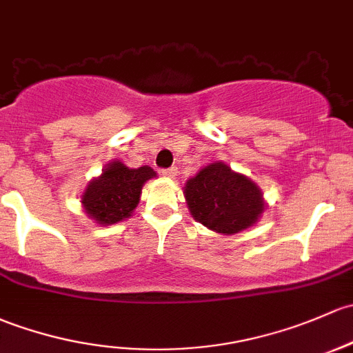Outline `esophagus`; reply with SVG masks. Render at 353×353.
Masks as SVG:
<instances>
[{
	"label": "esophagus",
	"instance_id": "obj_1",
	"mask_svg": "<svg viewBox=\"0 0 353 353\" xmlns=\"http://www.w3.org/2000/svg\"><path fill=\"white\" fill-rule=\"evenodd\" d=\"M162 176L176 177L177 176V169H176V167H169V169H164V170H162Z\"/></svg>",
	"mask_w": 353,
	"mask_h": 353
}]
</instances>
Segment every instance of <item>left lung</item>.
Returning <instances> with one entry per match:
<instances>
[{
  "label": "left lung",
  "mask_w": 353,
  "mask_h": 353,
  "mask_svg": "<svg viewBox=\"0 0 353 353\" xmlns=\"http://www.w3.org/2000/svg\"><path fill=\"white\" fill-rule=\"evenodd\" d=\"M184 198L191 216L220 235L252 228L267 208L257 183L221 161L211 162L188 179Z\"/></svg>",
  "instance_id": "obj_1"
}]
</instances>
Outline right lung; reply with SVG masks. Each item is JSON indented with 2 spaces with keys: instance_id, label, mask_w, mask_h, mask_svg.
I'll return each instance as SVG.
<instances>
[{
  "instance_id": "1",
  "label": "right lung",
  "mask_w": 353,
  "mask_h": 353,
  "mask_svg": "<svg viewBox=\"0 0 353 353\" xmlns=\"http://www.w3.org/2000/svg\"><path fill=\"white\" fill-rule=\"evenodd\" d=\"M152 177H157L152 167L142 165L132 169L118 159L111 161L98 177L89 181L81 194L84 213L101 226L127 220L139 206L143 184Z\"/></svg>"
}]
</instances>
